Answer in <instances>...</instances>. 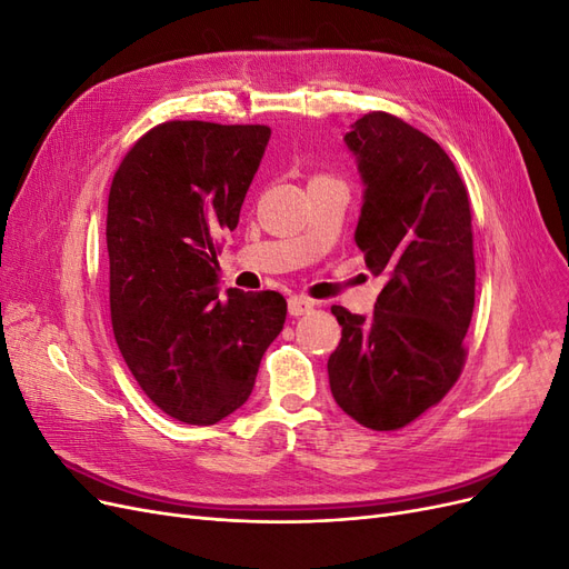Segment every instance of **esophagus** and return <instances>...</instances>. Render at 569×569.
Masks as SVG:
<instances>
[{"label":"esophagus","instance_id":"1","mask_svg":"<svg viewBox=\"0 0 569 569\" xmlns=\"http://www.w3.org/2000/svg\"><path fill=\"white\" fill-rule=\"evenodd\" d=\"M313 306H316V301H313V299H306V297H291V299L287 301L289 316H295V318H301V316H306V313H311Z\"/></svg>","mask_w":569,"mask_h":569}]
</instances>
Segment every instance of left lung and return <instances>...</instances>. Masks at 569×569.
Returning a JSON list of instances; mask_svg holds the SVG:
<instances>
[{"label": "left lung", "instance_id": "8db88e82", "mask_svg": "<svg viewBox=\"0 0 569 569\" xmlns=\"http://www.w3.org/2000/svg\"><path fill=\"white\" fill-rule=\"evenodd\" d=\"M343 142L366 184L356 244L385 289L370 318L332 306L341 341L327 375L347 416L391 432L437 406L462 372L475 308L472 213L449 153L401 118L366 113Z\"/></svg>", "mask_w": 569, "mask_h": 569}]
</instances>
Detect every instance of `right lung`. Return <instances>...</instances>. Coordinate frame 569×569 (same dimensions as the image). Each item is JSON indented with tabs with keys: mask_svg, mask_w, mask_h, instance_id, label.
<instances>
[{
	"mask_svg": "<svg viewBox=\"0 0 569 569\" xmlns=\"http://www.w3.org/2000/svg\"><path fill=\"white\" fill-rule=\"evenodd\" d=\"M268 126L168 120L120 161L107 213L113 337L166 416L216 425L251 396L282 332L278 291L218 287V237L234 230Z\"/></svg>",
	"mask_w": 569,
	"mask_h": 569,
	"instance_id": "right-lung-1",
	"label": "right lung"
}]
</instances>
